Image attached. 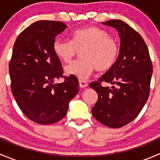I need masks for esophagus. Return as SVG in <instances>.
<instances>
[{"label":"esophagus","instance_id":"1","mask_svg":"<svg viewBox=\"0 0 160 160\" xmlns=\"http://www.w3.org/2000/svg\"><path fill=\"white\" fill-rule=\"evenodd\" d=\"M79 84H80V87L81 88H87V87L88 86V83H87L86 81H84V80H79Z\"/></svg>","mask_w":160,"mask_h":160}]
</instances>
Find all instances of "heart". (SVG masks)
Masks as SVG:
<instances>
[{"instance_id":"1","label":"heart","mask_w":160,"mask_h":160,"mask_svg":"<svg viewBox=\"0 0 160 160\" xmlns=\"http://www.w3.org/2000/svg\"><path fill=\"white\" fill-rule=\"evenodd\" d=\"M53 51L64 62H69L80 51L82 58L67 65L68 75L87 79L95 70L106 72L113 67L118 56L119 48L114 38L106 31L95 26L77 29L71 33V41L56 38Z\"/></svg>"}]
</instances>
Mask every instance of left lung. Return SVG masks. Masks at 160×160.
Returning a JSON list of instances; mask_svg holds the SVG:
<instances>
[{
    "label": "left lung",
    "mask_w": 160,
    "mask_h": 160,
    "mask_svg": "<svg viewBox=\"0 0 160 160\" xmlns=\"http://www.w3.org/2000/svg\"><path fill=\"white\" fill-rule=\"evenodd\" d=\"M102 24L118 32L120 52L112 68L98 81L90 83L98 95L92 114L106 126L121 128L132 122L147 101L152 64L147 46L138 32L122 20H111ZM103 82L114 86L104 88Z\"/></svg>",
    "instance_id": "1"
}]
</instances>
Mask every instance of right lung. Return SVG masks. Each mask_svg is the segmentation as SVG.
Wrapping results in <instances>:
<instances>
[{
  "mask_svg": "<svg viewBox=\"0 0 160 160\" xmlns=\"http://www.w3.org/2000/svg\"><path fill=\"white\" fill-rule=\"evenodd\" d=\"M67 27L62 22L38 21L22 31L14 44L9 63L11 92L24 114L35 123L50 125L63 118L79 91L77 77L62 75L52 48ZM59 78L64 82L55 84Z\"/></svg>",
  "mask_w": 160,
  "mask_h": 160,
  "instance_id": "obj_1",
  "label": "right lung"
}]
</instances>
